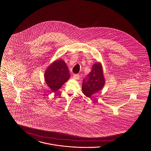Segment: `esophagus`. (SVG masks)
<instances>
[{
	"label": "esophagus",
	"mask_w": 151,
	"mask_h": 151,
	"mask_svg": "<svg viewBox=\"0 0 151 151\" xmlns=\"http://www.w3.org/2000/svg\"><path fill=\"white\" fill-rule=\"evenodd\" d=\"M79 78H80V75L79 74H75L73 76V78L76 79V80H78L79 79Z\"/></svg>",
	"instance_id": "esophagus-1"
}]
</instances>
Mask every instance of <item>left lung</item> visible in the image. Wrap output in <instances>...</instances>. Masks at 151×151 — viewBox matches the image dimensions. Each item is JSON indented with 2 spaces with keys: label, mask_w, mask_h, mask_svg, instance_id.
Returning a JSON list of instances; mask_svg holds the SVG:
<instances>
[{
  "label": "left lung",
  "mask_w": 151,
  "mask_h": 151,
  "mask_svg": "<svg viewBox=\"0 0 151 151\" xmlns=\"http://www.w3.org/2000/svg\"><path fill=\"white\" fill-rule=\"evenodd\" d=\"M105 85L102 68L100 63L93 65L92 71L86 78L83 79L82 91L86 97H91L93 94L99 92Z\"/></svg>",
  "instance_id": "obj_1"
}]
</instances>
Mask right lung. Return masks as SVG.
Instances as JSON below:
<instances>
[{
	"mask_svg": "<svg viewBox=\"0 0 151 151\" xmlns=\"http://www.w3.org/2000/svg\"><path fill=\"white\" fill-rule=\"evenodd\" d=\"M70 78L68 68L62 60L54 62L45 73V81L52 92H57Z\"/></svg>",
	"mask_w": 151,
	"mask_h": 151,
	"instance_id": "add662e5",
	"label": "right lung"
}]
</instances>
